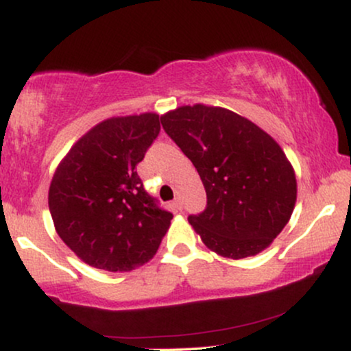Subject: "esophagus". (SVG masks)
<instances>
[{
    "instance_id": "esophagus-1",
    "label": "esophagus",
    "mask_w": 351,
    "mask_h": 351,
    "mask_svg": "<svg viewBox=\"0 0 351 351\" xmlns=\"http://www.w3.org/2000/svg\"><path fill=\"white\" fill-rule=\"evenodd\" d=\"M171 208L175 209V211H180V209H181V201H180V198L173 199V203H171Z\"/></svg>"
}]
</instances>
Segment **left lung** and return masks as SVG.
Segmentation results:
<instances>
[{"instance_id": "1", "label": "left lung", "mask_w": 351, "mask_h": 351, "mask_svg": "<svg viewBox=\"0 0 351 351\" xmlns=\"http://www.w3.org/2000/svg\"><path fill=\"white\" fill-rule=\"evenodd\" d=\"M162 125L206 189V209L188 217L204 245L229 259L267 249L297 201L295 171L280 145L245 117L204 104L176 107Z\"/></svg>"}]
</instances>
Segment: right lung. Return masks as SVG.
I'll list each match as a JSON object with an SVG mask.
<instances>
[{"label": "right lung", "instance_id": "1", "mask_svg": "<svg viewBox=\"0 0 351 351\" xmlns=\"http://www.w3.org/2000/svg\"><path fill=\"white\" fill-rule=\"evenodd\" d=\"M160 120L153 112L102 120L56 168L47 195L56 232L90 267L134 271L155 256L170 228L173 215L156 206L136 175Z\"/></svg>", "mask_w": 351, "mask_h": 351}]
</instances>
